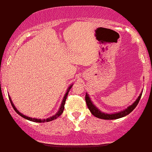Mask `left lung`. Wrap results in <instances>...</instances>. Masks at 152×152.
<instances>
[{
  "label": "left lung",
  "instance_id": "8db88e82",
  "mask_svg": "<svg viewBox=\"0 0 152 152\" xmlns=\"http://www.w3.org/2000/svg\"><path fill=\"white\" fill-rule=\"evenodd\" d=\"M142 92H143V91L140 92L139 96L138 97V98L136 99V100H135L132 105L127 107L126 109L122 110V111H119V112L113 113V114H108V113H104L103 112V111H100L98 108H97V107L93 104V103L92 102L90 97H89V95L87 93H86L85 100L89 111H90V112L92 113V114L94 115L95 116L99 118V119H109V120L110 119H119V118H122V117H124V116H127V115H128L130 113L132 112V111L135 109V107H136L137 105L138 104V102H139L140 97H141Z\"/></svg>",
  "mask_w": 152,
  "mask_h": 152
}]
</instances>
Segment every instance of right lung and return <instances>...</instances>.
I'll return each mask as SVG.
<instances>
[{"instance_id": "1", "label": "right lung", "mask_w": 152, "mask_h": 152, "mask_svg": "<svg viewBox=\"0 0 152 152\" xmlns=\"http://www.w3.org/2000/svg\"><path fill=\"white\" fill-rule=\"evenodd\" d=\"M72 86H73V84H71V85L69 86V87H68V89H67L66 92H65V95H64V97H63V100H62L61 105H60V108H59L58 111H57V112L56 113L55 115H53V116H50V117H49V118H47V119H36V118H32V117H30V116H25V115H24L23 114H22V113H20V111H19L18 110H17V108H16L15 105H14V103H13V102H12V98H11L10 95H9V100H10L11 103H12V105L13 108H14V111H15L17 113V114L20 115V116H21L22 117H23L24 119H28V120L31 121V122H40V123H41V122H51V121H52V120H55V119H57V117H59V116H60V115L63 114V110H64V105H65V101H66V99H67V97H68V92H69L70 89H71Z\"/></svg>"}]
</instances>
